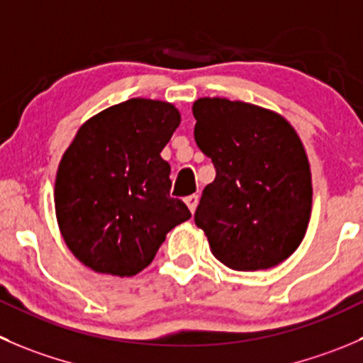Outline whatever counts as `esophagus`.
Returning <instances> with one entry per match:
<instances>
[{
	"mask_svg": "<svg viewBox=\"0 0 363 363\" xmlns=\"http://www.w3.org/2000/svg\"><path fill=\"white\" fill-rule=\"evenodd\" d=\"M184 202H186V206L189 207V211H195L196 209V203H199V195H189V196H186L184 199Z\"/></svg>",
	"mask_w": 363,
	"mask_h": 363,
	"instance_id": "obj_1",
	"label": "esophagus"
}]
</instances>
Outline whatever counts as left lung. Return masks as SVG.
Wrapping results in <instances>:
<instances>
[{"label":"left lung","instance_id":"obj_1","mask_svg":"<svg viewBox=\"0 0 363 363\" xmlns=\"http://www.w3.org/2000/svg\"><path fill=\"white\" fill-rule=\"evenodd\" d=\"M195 142L216 177L202 191L195 223L230 269H267L300 246L312 209L307 154L280 115L241 101L193 104Z\"/></svg>","mask_w":363,"mask_h":363}]
</instances>
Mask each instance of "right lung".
<instances>
[{
	"instance_id": "1",
	"label": "right lung",
	"mask_w": 363,
	"mask_h": 363,
	"mask_svg": "<svg viewBox=\"0 0 363 363\" xmlns=\"http://www.w3.org/2000/svg\"><path fill=\"white\" fill-rule=\"evenodd\" d=\"M179 124L172 104L129 99L77 131L60 161L55 207L67 246L84 266L136 275L168 232L191 218L170 196V164L161 157Z\"/></svg>"
}]
</instances>
